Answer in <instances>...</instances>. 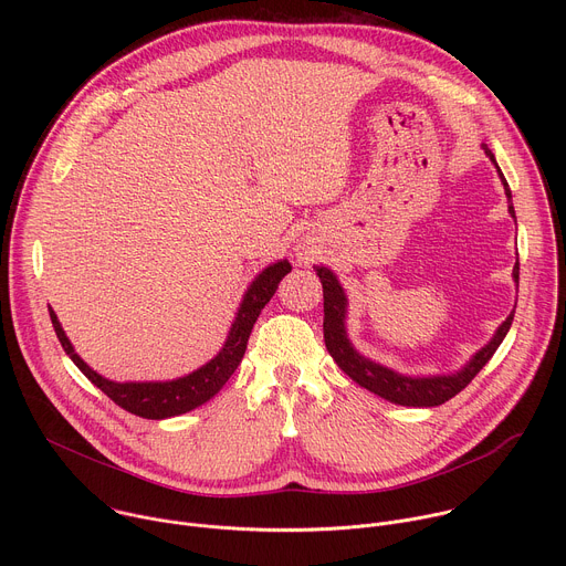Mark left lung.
I'll use <instances>...</instances> for the list:
<instances>
[{
	"label": "left lung",
	"mask_w": 566,
	"mask_h": 566,
	"mask_svg": "<svg viewBox=\"0 0 566 566\" xmlns=\"http://www.w3.org/2000/svg\"><path fill=\"white\" fill-rule=\"evenodd\" d=\"M481 149L486 151V156L491 158V164L497 168V175L502 179V186H504V192H506V199H509V212L515 219L513 195H511V188H509L500 166H497L495 154L489 149V145H481ZM313 269H315V275L322 282V295H325V322H322V329H325V345H327L332 358L360 387L369 389L371 394H376V396H380L389 402H396V406L437 408V406H441V402L457 396L483 369V365H486L493 358V354L497 352V347L502 345V340L506 338V334L513 325L515 308L497 327L493 338L486 345H483L461 369H457L452 374H432V376L400 374L391 367H385V365L363 356L352 345V340L347 336V306H349V300H347V293H345L340 280L327 266H313ZM513 282L520 286V262L513 269Z\"/></svg>",
	"instance_id": "left-lung-1"
}]
</instances>
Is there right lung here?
I'll return each mask as SVG.
<instances>
[{"label":"right lung","mask_w":566,"mask_h":566,"mask_svg":"<svg viewBox=\"0 0 566 566\" xmlns=\"http://www.w3.org/2000/svg\"><path fill=\"white\" fill-rule=\"evenodd\" d=\"M286 273H291V264L286 260H277V262L269 264L266 269H262L255 275V280L249 284L244 297H241L239 308H237L234 319L230 325V332L226 336V343L221 345L217 356H212L199 369H195L181 378H172V380L116 382V380L101 376L75 354L71 340L66 338L60 319L51 306H49V315H51L53 329H55V336H57L62 349L75 363V367L80 371H83L98 389H103L123 410H127L136 417H143V419L160 421V419L186 415V412L203 406V402H208L214 394H219V389L228 382V378L239 367L241 358H244L253 325L258 322L262 308L275 295L277 284L282 282V277Z\"/></svg>","instance_id":"add662e5"}]
</instances>
